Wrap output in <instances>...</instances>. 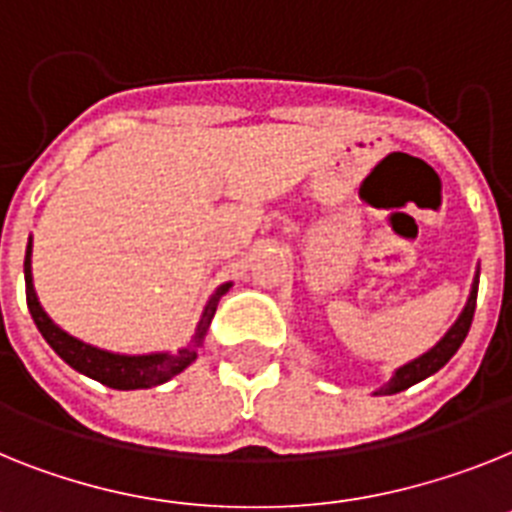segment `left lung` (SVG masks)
<instances>
[{
    "mask_svg": "<svg viewBox=\"0 0 512 512\" xmlns=\"http://www.w3.org/2000/svg\"><path fill=\"white\" fill-rule=\"evenodd\" d=\"M476 291H479V273H476L474 283H471V294H468V302H466V307H463L461 315H458V320L453 322V328H450L448 333H445V336H442L440 341H437L435 346L427 351V354H422L419 359H414V362L403 364V367L395 369V375L390 377L388 385H382V388L377 390L375 395L401 393V390L411 388V385H416V382H422L424 377L435 375L437 369H442L445 364L450 362V356L461 349V343L466 341L468 328H471V320H474Z\"/></svg>",
    "mask_w": 512,
    "mask_h": 512,
    "instance_id": "1",
    "label": "left lung"
}]
</instances>
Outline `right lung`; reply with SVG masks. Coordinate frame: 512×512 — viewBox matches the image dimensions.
<instances>
[{
  "label": "right lung",
  "mask_w": 512,
  "mask_h": 512,
  "mask_svg": "<svg viewBox=\"0 0 512 512\" xmlns=\"http://www.w3.org/2000/svg\"><path fill=\"white\" fill-rule=\"evenodd\" d=\"M30 252H33V242H28V249H25V299H28L30 317L36 322V328L41 330V336L46 338V343H49L51 349L57 351L72 369H77L80 375L90 377V380H98L101 385L114 390L156 388V385L169 382L171 377H176L179 372H184V369L190 367L197 359V349L203 346V338L210 328V320L216 315L218 299H221L231 286V283H223V286L216 289V294L210 296L208 304H205L203 309V317L197 322V333L192 336L190 346H184V349H179L176 354H114V351L96 349V346H90V343H83L80 338L64 333L57 322L46 315L41 302H38L36 289H33Z\"/></svg>",
  "instance_id": "add662e5"
}]
</instances>
